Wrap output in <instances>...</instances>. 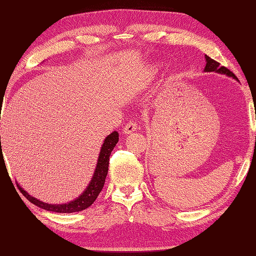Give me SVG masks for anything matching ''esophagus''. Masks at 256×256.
<instances>
[{
  "mask_svg": "<svg viewBox=\"0 0 256 256\" xmlns=\"http://www.w3.org/2000/svg\"><path fill=\"white\" fill-rule=\"evenodd\" d=\"M136 130H138V124L134 123L133 120H130V122H128L126 125H124L123 133L124 134H131L132 132L136 131Z\"/></svg>",
  "mask_w": 256,
  "mask_h": 256,
  "instance_id": "esophagus-1",
  "label": "esophagus"
}]
</instances>
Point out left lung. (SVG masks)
I'll return each mask as SVG.
<instances>
[{
	"label": "left lung",
	"instance_id": "1",
	"mask_svg": "<svg viewBox=\"0 0 256 256\" xmlns=\"http://www.w3.org/2000/svg\"><path fill=\"white\" fill-rule=\"evenodd\" d=\"M206 68H204V70H203L204 72H216V73H220V74H224L227 76H230V78H232V79H235V80L238 81L237 76L234 74L232 72L229 71L227 68L219 66V63L216 62V60H212L211 58H209L208 55H206Z\"/></svg>",
	"mask_w": 256,
	"mask_h": 256
}]
</instances>
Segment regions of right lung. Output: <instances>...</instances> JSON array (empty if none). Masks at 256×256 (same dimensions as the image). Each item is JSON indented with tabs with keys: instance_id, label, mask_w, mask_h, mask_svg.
Returning a JSON list of instances; mask_svg holds the SVG:
<instances>
[{
	"instance_id": "add662e5",
	"label": "right lung",
	"mask_w": 256,
	"mask_h": 256,
	"mask_svg": "<svg viewBox=\"0 0 256 256\" xmlns=\"http://www.w3.org/2000/svg\"><path fill=\"white\" fill-rule=\"evenodd\" d=\"M118 142V133L116 131L112 132L110 136H106L102 146L100 152H99L97 164H96V168H94L92 180H90V183L88 184V186H86V188L84 190V192H82L80 196L76 198H74L73 201L62 203V204H52V203L42 202L40 200H38V198L30 196L29 193L26 192V190L18 184L20 192L22 193L24 196L32 202V204L40 206L46 211L58 212V214H73V212H79L86 209V208H89L94 201H96L99 193L102 192L104 184H105L107 172H108L110 156Z\"/></svg>"
}]
</instances>
